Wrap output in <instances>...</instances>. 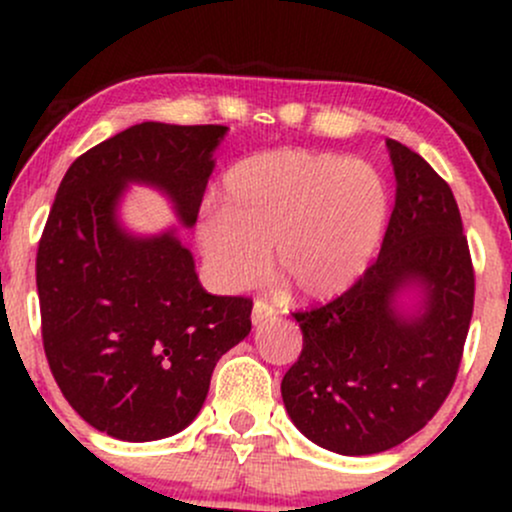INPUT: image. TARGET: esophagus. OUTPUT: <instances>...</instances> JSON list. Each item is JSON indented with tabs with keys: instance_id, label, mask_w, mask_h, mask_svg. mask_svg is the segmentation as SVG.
<instances>
[{
	"instance_id": "34e87169",
	"label": "esophagus",
	"mask_w": 512,
	"mask_h": 512,
	"mask_svg": "<svg viewBox=\"0 0 512 512\" xmlns=\"http://www.w3.org/2000/svg\"><path fill=\"white\" fill-rule=\"evenodd\" d=\"M272 315H274L272 305H269L267 301H262V298H257L255 305H252V322H255V325H260V322H264L267 317H272Z\"/></svg>"
}]
</instances>
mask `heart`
<instances>
[{
  "label": "heart",
  "instance_id": "1",
  "mask_svg": "<svg viewBox=\"0 0 512 512\" xmlns=\"http://www.w3.org/2000/svg\"><path fill=\"white\" fill-rule=\"evenodd\" d=\"M390 209L383 175L337 154L272 149L223 175L221 209L197 221V245L223 289H248L267 269L298 296L327 298L363 272Z\"/></svg>",
  "mask_w": 512,
  "mask_h": 512
}]
</instances>
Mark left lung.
Segmentation results:
<instances>
[{
	"label": "left lung",
	"instance_id": "left-lung-1",
	"mask_svg": "<svg viewBox=\"0 0 512 512\" xmlns=\"http://www.w3.org/2000/svg\"><path fill=\"white\" fill-rule=\"evenodd\" d=\"M395 209L380 255L332 301L296 310L303 349L281 380L286 411L320 448L373 455L421 431L455 385L474 310V267L450 185L409 146L387 139ZM427 289L404 321L399 285Z\"/></svg>",
	"mask_w": 512,
	"mask_h": 512
}]
</instances>
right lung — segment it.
Returning a JSON list of instances; mask_svg holds the SVG:
<instances>
[{
  "mask_svg": "<svg viewBox=\"0 0 512 512\" xmlns=\"http://www.w3.org/2000/svg\"><path fill=\"white\" fill-rule=\"evenodd\" d=\"M223 125L142 122L69 166L35 257L40 332L55 383L108 436L168 438L202 409L216 361L248 337L252 298L211 296L173 233L115 223L125 182L163 187L192 226Z\"/></svg>",
  "mask_w": 512,
  "mask_h": 512,
  "instance_id": "right-lung-1",
  "label": "right lung"
}]
</instances>
